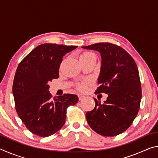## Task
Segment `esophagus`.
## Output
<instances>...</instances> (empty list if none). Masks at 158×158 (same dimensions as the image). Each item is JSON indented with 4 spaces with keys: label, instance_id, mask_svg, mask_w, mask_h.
<instances>
[{
    "label": "esophagus",
    "instance_id": "1",
    "mask_svg": "<svg viewBox=\"0 0 158 158\" xmlns=\"http://www.w3.org/2000/svg\"><path fill=\"white\" fill-rule=\"evenodd\" d=\"M78 98H79V100H82L83 99L85 98V96L83 95H78Z\"/></svg>",
    "mask_w": 158,
    "mask_h": 158
}]
</instances>
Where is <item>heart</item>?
Listing matches in <instances>:
<instances>
[{
  "label": "heart",
  "mask_w": 158,
  "mask_h": 158,
  "mask_svg": "<svg viewBox=\"0 0 158 158\" xmlns=\"http://www.w3.org/2000/svg\"><path fill=\"white\" fill-rule=\"evenodd\" d=\"M93 53H90V52H85L84 53H83V54L81 55L82 56H89V55H92ZM85 84L84 83V84H82L81 85H79V89L81 90H84L85 89Z\"/></svg>",
  "instance_id": "b5f03b06"
}]
</instances>
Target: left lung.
<instances>
[{
  "instance_id": "1",
  "label": "left lung",
  "mask_w": 158,
  "mask_h": 158,
  "mask_svg": "<svg viewBox=\"0 0 158 158\" xmlns=\"http://www.w3.org/2000/svg\"><path fill=\"white\" fill-rule=\"evenodd\" d=\"M100 53L102 64L96 93L108 94L104 104L94 98L95 106L85 114L89 126L105 137H114L129 127L139 110V74L132 57L122 47L109 42L82 47Z\"/></svg>"
}]
</instances>
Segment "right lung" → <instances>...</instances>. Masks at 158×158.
Instances as JSON below:
<instances>
[{"mask_svg":"<svg viewBox=\"0 0 158 158\" xmlns=\"http://www.w3.org/2000/svg\"><path fill=\"white\" fill-rule=\"evenodd\" d=\"M77 47L42 44L19 64L12 85L15 109L27 129L35 135L46 137L58 132L65 123L67 108L79 100L73 94L52 99L48 85L59 77L63 57Z\"/></svg>","mask_w":158,"mask_h":158,"instance_id":"add662e5","label":"right lung"}]
</instances>
